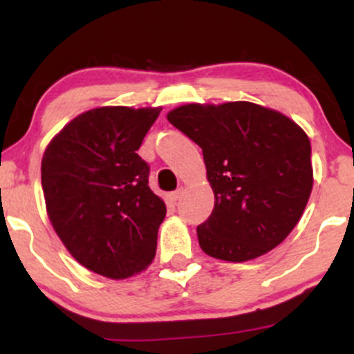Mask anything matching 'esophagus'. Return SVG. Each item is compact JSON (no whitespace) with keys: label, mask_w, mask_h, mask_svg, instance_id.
Instances as JSON below:
<instances>
[{"label":"esophagus","mask_w":354,"mask_h":354,"mask_svg":"<svg viewBox=\"0 0 354 354\" xmlns=\"http://www.w3.org/2000/svg\"><path fill=\"white\" fill-rule=\"evenodd\" d=\"M181 194H183V188H178L176 191H171V193L168 194V198L171 201H178L181 198Z\"/></svg>","instance_id":"34e87169"}]
</instances>
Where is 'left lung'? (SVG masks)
Listing matches in <instances>:
<instances>
[{
    "label": "left lung",
    "mask_w": 354,
    "mask_h": 354,
    "mask_svg": "<svg viewBox=\"0 0 354 354\" xmlns=\"http://www.w3.org/2000/svg\"><path fill=\"white\" fill-rule=\"evenodd\" d=\"M168 121L203 149L213 213L196 228L206 254L241 263L293 231L313 188L311 145L290 118L250 101L191 103Z\"/></svg>",
    "instance_id": "left-lung-1"
}]
</instances>
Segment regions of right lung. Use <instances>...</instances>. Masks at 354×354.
I'll use <instances>...</instances> for the list:
<instances>
[{
  "label": "right lung",
  "mask_w": 354,
  "mask_h": 354,
  "mask_svg": "<svg viewBox=\"0 0 354 354\" xmlns=\"http://www.w3.org/2000/svg\"><path fill=\"white\" fill-rule=\"evenodd\" d=\"M161 108L103 106L76 116L41 161L50 221L73 258L89 271L124 279L156 254L166 205L148 186L136 151Z\"/></svg>",
  "instance_id": "right-lung-1"
}]
</instances>
